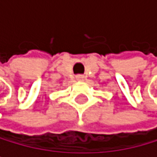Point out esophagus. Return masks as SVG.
Segmentation results:
<instances>
[{
    "label": "esophagus",
    "instance_id": "34e87169",
    "mask_svg": "<svg viewBox=\"0 0 157 157\" xmlns=\"http://www.w3.org/2000/svg\"><path fill=\"white\" fill-rule=\"evenodd\" d=\"M77 80H78V82H82V80L84 79V77L83 75H77Z\"/></svg>",
    "mask_w": 157,
    "mask_h": 157
}]
</instances>
